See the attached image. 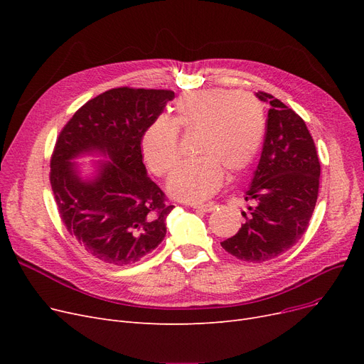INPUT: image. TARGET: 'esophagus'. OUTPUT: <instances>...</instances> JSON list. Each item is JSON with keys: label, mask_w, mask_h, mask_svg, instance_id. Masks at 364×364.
I'll return each instance as SVG.
<instances>
[{"label": "esophagus", "mask_w": 364, "mask_h": 364, "mask_svg": "<svg viewBox=\"0 0 364 364\" xmlns=\"http://www.w3.org/2000/svg\"><path fill=\"white\" fill-rule=\"evenodd\" d=\"M193 209H196V211H202V213H211L215 209V205L214 203H205V205H190Z\"/></svg>", "instance_id": "34e87169"}]
</instances>
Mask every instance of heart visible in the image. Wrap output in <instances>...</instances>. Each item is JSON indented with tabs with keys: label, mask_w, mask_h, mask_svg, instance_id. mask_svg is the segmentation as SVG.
<instances>
[{
	"label": "heart",
	"mask_w": 364,
	"mask_h": 364,
	"mask_svg": "<svg viewBox=\"0 0 364 364\" xmlns=\"http://www.w3.org/2000/svg\"><path fill=\"white\" fill-rule=\"evenodd\" d=\"M178 131L196 132L193 161L181 162L166 181L171 198L198 203L211 198L224 178L250 166L261 147L265 114L252 94L214 88L187 92L174 117L161 114L144 129L140 149L147 168L166 176L178 161Z\"/></svg>",
	"instance_id": "obj_1"
}]
</instances>
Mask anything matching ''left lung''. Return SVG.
I'll use <instances>...</instances> for the list:
<instances>
[{
  "mask_svg": "<svg viewBox=\"0 0 364 364\" xmlns=\"http://www.w3.org/2000/svg\"><path fill=\"white\" fill-rule=\"evenodd\" d=\"M257 97L270 105L261 158L245 200H252L245 224L221 242L224 250L247 262L273 259L305 233L318 196L320 162L304 119L272 94Z\"/></svg>",
  "mask_w": 364,
  "mask_h": 364,
  "instance_id": "1",
  "label": "left lung"
}]
</instances>
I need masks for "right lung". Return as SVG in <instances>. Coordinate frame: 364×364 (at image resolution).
I'll use <instances>...</instances> for the list:
<instances>
[{
    "mask_svg": "<svg viewBox=\"0 0 364 364\" xmlns=\"http://www.w3.org/2000/svg\"><path fill=\"white\" fill-rule=\"evenodd\" d=\"M171 90L121 87L87 102L60 131L50 183L70 236L112 265L140 261L164 240L172 205L147 177L140 141L144 129L174 99ZM85 152L109 158L91 181L70 161Z\"/></svg>",
    "mask_w": 364,
    "mask_h": 364,
    "instance_id": "obj_1",
    "label": "right lung"
}]
</instances>
